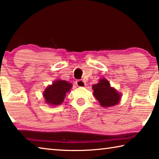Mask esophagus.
<instances>
[{"label":"esophagus","instance_id":"esophagus-1","mask_svg":"<svg viewBox=\"0 0 159 159\" xmlns=\"http://www.w3.org/2000/svg\"><path fill=\"white\" fill-rule=\"evenodd\" d=\"M76 84L78 87H84V86H85V83L82 80H77L76 81Z\"/></svg>","mask_w":159,"mask_h":159}]
</instances>
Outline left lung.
I'll return each instance as SVG.
<instances>
[{
	"label": "left lung",
	"mask_w": 159,
	"mask_h": 159,
	"mask_svg": "<svg viewBox=\"0 0 159 159\" xmlns=\"http://www.w3.org/2000/svg\"><path fill=\"white\" fill-rule=\"evenodd\" d=\"M92 88L93 95L103 108L117 105L121 99V94L111 87L109 80L104 78L99 79L98 83L93 85Z\"/></svg>",
	"instance_id": "left-lung-1"
}]
</instances>
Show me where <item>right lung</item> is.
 Wrapping results in <instances>:
<instances>
[{
    "label": "right lung",
    "mask_w": 159,
    "mask_h": 159,
    "mask_svg": "<svg viewBox=\"0 0 159 159\" xmlns=\"http://www.w3.org/2000/svg\"><path fill=\"white\" fill-rule=\"evenodd\" d=\"M72 88V84L66 80L57 79L49 85L43 93L45 102L50 106H58L62 103Z\"/></svg>",
    "instance_id": "add662e5"
}]
</instances>
